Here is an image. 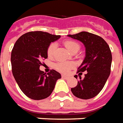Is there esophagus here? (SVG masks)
I'll return each instance as SVG.
<instances>
[{
    "mask_svg": "<svg viewBox=\"0 0 123 123\" xmlns=\"http://www.w3.org/2000/svg\"><path fill=\"white\" fill-rule=\"evenodd\" d=\"M62 77L63 78H64V79H69V78H70L69 76H66V75H64V74H62Z\"/></svg>",
    "mask_w": 123,
    "mask_h": 123,
    "instance_id": "esophagus-1",
    "label": "esophagus"
}]
</instances>
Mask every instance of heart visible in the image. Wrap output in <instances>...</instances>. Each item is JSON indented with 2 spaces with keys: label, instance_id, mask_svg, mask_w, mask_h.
Returning <instances> with one entry per match:
<instances>
[{
  "label": "heart",
  "instance_id": "b5f03b06",
  "mask_svg": "<svg viewBox=\"0 0 123 123\" xmlns=\"http://www.w3.org/2000/svg\"><path fill=\"white\" fill-rule=\"evenodd\" d=\"M63 44L70 51H72L73 53H76L80 49V44L74 41H66L63 42ZM55 48H56V44L55 43H51L47 49V56L49 57H53L55 50ZM74 66H75V64L73 62H58L55 65V69L57 71L62 73H67Z\"/></svg>",
  "mask_w": 123,
  "mask_h": 123
}]
</instances>
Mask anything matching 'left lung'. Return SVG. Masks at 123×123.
I'll return each mask as SVG.
<instances>
[{"label":"left lung","mask_w":123,"mask_h":123,"mask_svg":"<svg viewBox=\"0 0 123 123\" xmlns=\"http://www.w3.org/2000/svg\"><path fill=\"white\" fill-rule=\"evenodd\" d=\"M68 36L80 41L84 45L86 57L78 68V72H88L83 79L80 78L77 86L72 88L71 91L79 98H94L102 90L111 74V51L102 37L91 33L82 31Z\"/></svg>","instance_id":"left-lung-1"}]
</instances>
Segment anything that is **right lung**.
Wrapping results in <instances>:
<instances>
[{
    "label": "right lung",
    "mask_w": 123,
    "mask_h": 123,
    "mask_svg": "<svg viewBox=\"0 0 123 123\" xmlns=\"http://www.w3.org/2000/svg\"><path fill=\"white\" fill-rule=\"evenodd\" d=\"M60 35L43 31H31L21 35L12 49V72L18 86L27 97L42 100L51 95L61 74L51 70L46 74L39 70L47 59V49Z\"/></svg>",
    "instance_id": "1"
}]
</instances>
